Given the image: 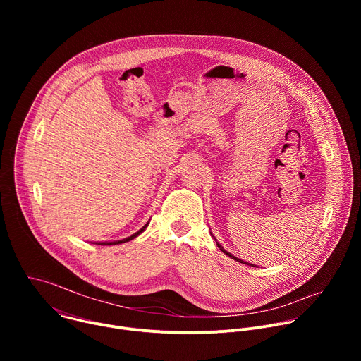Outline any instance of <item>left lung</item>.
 I'll return each instance as SVG.
<instances>
[{"label": "left lung", "instance_id": "8db88e82", "mask_svg": "<svg viewBox=\"0 0 361 361\" xmlns=\"http://www.w3.org/2000/svg\"><path fill=\"white\" fill-rule=\"evenodd\" d=\"M212 235H213V234H212ZM213 237H214V235H213ZM214 240H216V238H214ZM216 243H217V245H219V248H220V250H221V251H223V252H224V254H227V255H228V257H230V259H233V260H235V262H238V263H243V264H248V266H252V264H250V263H245V262H243V260H240V259H237V257H234V255H233V254H231V252H228V251H226V250H224V248H223V245H221V244H220V243H219V241H217V240H216Z\"/></svg>", "mask_w": 361, "mask_h": 361}]
</instances>
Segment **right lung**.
Returning <instances> with one entry per match:
<instances>
[{
	"label": "right lung",
	"mask_w": 361,
	"mask_h": 361,
	"mask_svg": "<svg viewBox=\"0 0 361 361\" xmlns=\"http://www.w3.org/2000/svg\"><path fill=\"white\" fill-rule=\"evenodd\" d=\"M148 227V223L144 226V227H141L137 233H134V234H131L130 237H127V238H123V240H116V241H102V243H95V244H98V245H116V244H121V243H127V241H131V240H134L135 237H138L145 228Z\"/></svg>",
	"instance_id": "add662e5"
}]
</instances>
